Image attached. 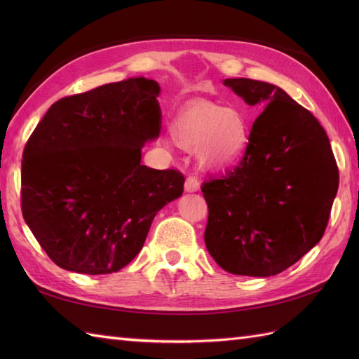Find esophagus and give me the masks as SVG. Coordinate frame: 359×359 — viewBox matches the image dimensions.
<instances>
[{
	"instance_id": "obj_1",
	"label": "esophagus",
	"mask_w": 359,
	"mask_h": 359,
	"mask_svg": "<svg viewBox=\"0 0 359 359\" xmlns=\"http://www.w3.org/2000/svg\"><path fill=\"white\" fill-rule=\"evenodd\" d=\"M201 189V182L197 177H194V175H189V177H187L185 180V191L187 193H196L199 191Z\"/></svg>"
}]
</instances>
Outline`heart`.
<instances>
[{
    "instance_id": "heart-1",
    "label": "heart",
    "mask_w": 359,
    "mask_h": 359,
    "mask_svg": "<svg viewBox=\"0 0 359 359\" xmlns=\"http://www.w3.org/2000/svg\"><path fill=\"white\" fill-rule=\"evenodd\" d=\"M170 131L180 148L199 149L201 162L211 170L238 162L245 154L251 137L245 112L211 102L187 104L175 114Z\"/></svg>"
}]
</instances>
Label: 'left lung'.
Segmentation results:
<instances>
[{
  "instance_id": "obj_1",
  "label": "left lung",
  "mask_w": 359,
  "mask_h": 359,
  "mask_svg": "<svg viewBox=\"0 0 359 359\" xmlns=\"http://www.w3.org/2000/svg\"><path fill=\"white\" fill-rule=\"evenodd\" d=\"M224 83L264 111L241 163L202 185L205 245L228 273L274 276L321 241L338 191V165L324 128L285 90L250 79Z\"/></svg>"
}]
</instances>
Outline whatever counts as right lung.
Returning a JSON list of instances; mask_svg holds the SVG:
<instances>
[{"instance_id": "obj_1", "label": "right lung", "mask_w": 359, "mask_h": 359, "mask_svg": "<svg viewBox=\"0 0 359 359\" xmlns=\"http://www.w3.org/2000/svg\"><path fill=\"white\" fill-rule=\"evenodd\" d=\"M158 83L128 79L53 103L21 162V210L58 266L108 274L139 255L152 219L184 193L175 170L140 165L160 134Z\"/></svg>"}]
</instances>
